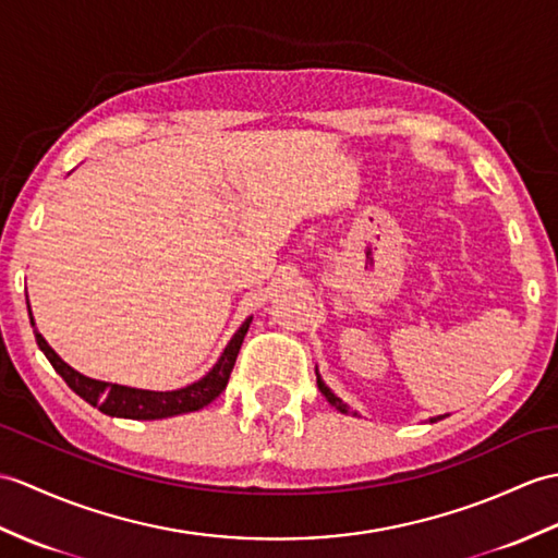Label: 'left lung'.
Returning a JSON list of instances; mask_svg holds the SVG:
<instances>
[{"instance_id": "8db88e82", "label": "left lung", "mask_w": 558, "mask_h": 558, "mask_svg": "<svg viewBox=\"0 0 558 558\" xmlns=\"http://www.w3.org/2000/svg\"><path fill=\"white\" fill-rule=\"evenodd\" d=\"M316 383H318V390H320V395L326 397V399L330 401V404H332L335 409H338L340 413H352V416H359V411H352V409H349V407L344 404V401H342L338 395H335L326 383H323L320 373H318V366H316ZM442 418H447V413H445V416H435V418H430V423H437V421H442Z\"/></svg>"}]
</instances>
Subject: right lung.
I'll use <instances>...</instances> for the list:
<instances>
[{
  "label": "right lung",
  "mask_w": 558,
  "mask_h": 558,
  "mask_svg": "<svg viewBox=\"0 0 558 558\" xmlns=\"http://www.w3.org/2000/svg\"><path fill=\"white\" fill-rule=\"evenodd\" d=\"M31 314V306H28ZM31 326L35 328V318L31 314ZM252 326V316L242 323L238 332L232 335V340L226 344L223 354L218 356L214 368L199 378L197 383L180 387V390H168V392H157V390H140V387H128V385H116V383H104L87 378V375L77 373L71 368L66 361H63L54 349L47 344L40 332L35 328V340L37 347L43 349V354L49 359V364L54 366V371L61 375L71 390L85 399L87 404H93L107 416L116 418H133V421H159V418H171L180 416V413H190V411H199L206 404L226 390L230 371L235 366V359L240 354V347L244 342V335H247Z\"/></svg>",
  "instance_id": "1"
}]
</instances>
